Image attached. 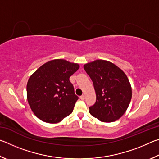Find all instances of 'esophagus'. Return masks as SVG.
Masks as SVG:
<instances>
[{
  "instance_id": "obj_1",
  "label": "esophagus",
  "mask_w": 159,
  "mask_h": 159,
  "mask_svg": "<svg viewBox=\"0 0 159 159\" xmlns=\"http://www.w3.org/2000/svg\"><path fill=\"white\" fill-rule=\"evenodd\" d=\"M80 99H82V100H83V99H85V95H81L80 97Z\"/></svg>"
}]
</instances>
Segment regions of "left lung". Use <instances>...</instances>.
<instances>
[{
    "label": "left lung",
    "mask_w": 159,
    "mask_h": 159,
    "mask_svg": "<svg viewBox=\"0 0 159 159\" xmlns=\"http://www.w3.org/2000/svg\"><path fill=\"white\" fill-rule=\"evenodd\" d=\"M92 79L96 102L89 107L90 114L104 123L114 122L125 114L132 98L127 76L111 61L97 60L83 66Z\"/></svg>",
    "instance_id": "left-lung-1"
}]
</instances>
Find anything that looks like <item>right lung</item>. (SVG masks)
<instances>
[{
    "instance_id": "obj_1",
    "label": "right lung",
    "mask_w": 159,
    "mask_h": 159,
    "mask_svg": "<svg viewBox=\"0 0 159 159\" xmlns=\"http://www.w3.org/2000/svg\"><path fill=\"white\" fill-rule=\"evenodd\" d=\"M79 69V64L56 59L43 64L29 77L28 103L39 119L57 123L71 114L79 97L69 78Z\"/></svg>"
}]
</instances>
